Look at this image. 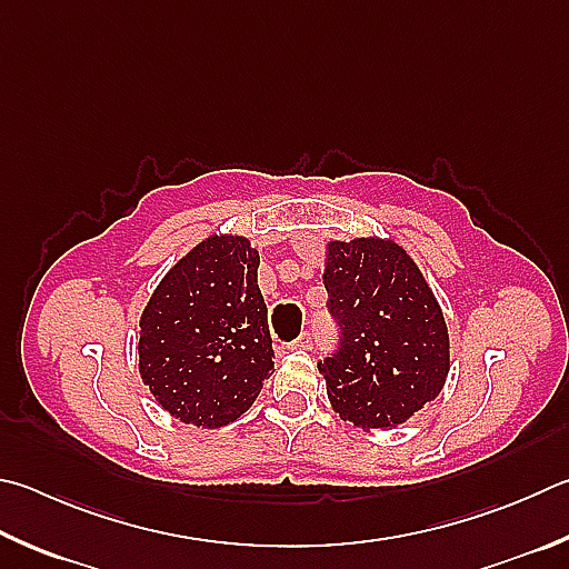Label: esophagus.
Instances as JSON below:
<instances>
[{
    "label": "esophagus",
    "mask_w": 569,
    "mask_h": 569,
    "mask_svg": "<svg viewBox=\"0 0 569 569\" xmlns=\"http://www.w3.org/2000/svg\"><path fill=\"white\" fill-rule=\"evenodd\" d=\"M286 348H313V333L311 330H303V333L298 336L293 343H288Z\"/></svg>",
    "instance_id": "obj_1"
}]
</instances>
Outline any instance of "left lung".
Here are the masks:
<instances>
[{
  "label": "left lung",
  "mask_w": 569,
  "mask_h": 569,
  "mask_svg": "<svg viewBox=\"0 0 569 569\" xmlns=\"http://www.w3.org/2000/svg\"><path fill=\"white\" fill-rule=\"evenodd\" d=\"M323 283L338 326V348L318 360L330 402L353 426H400L450 370L436 296L412 258L380 239L328 243Z\"/></svg>",
  "instance_id": "1"
}]
</instances>
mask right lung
I'll return each instance as SVG.
<instances>
[{
    "instance_id": "obj_1",
    "label": "right lung",
    "mask_w": 569,
    "mask_h": 569,
    "mask_svg": "<svg viewBox=\"0 0 569 569\" xmlns=\"http://www.w3.org/2000/svg\"><path fill=\"white\" fill-rule=\"evenodd\" d=\"M258 261L249 239L211 236L163 276L143 308L139 370L173 418L221 428L251 408L271 376Z\"/></svg>"
}]
</instances>
